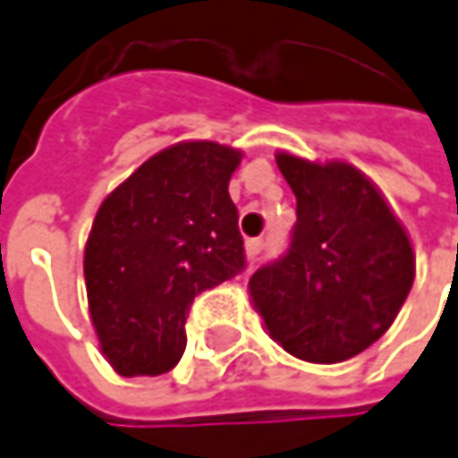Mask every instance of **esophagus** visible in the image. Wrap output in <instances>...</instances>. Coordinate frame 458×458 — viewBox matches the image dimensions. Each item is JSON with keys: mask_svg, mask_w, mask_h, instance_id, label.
<instances>
[{"mask_svg": "<svg viewBox=\"0 0 458 458\" xmlns=\"http://www.w3.org/2000/svg\"><path fill=\"white\" fill-rule=\"evenodd\" d=\"M246 253H249L250 261H259V256L264 253V241L261 238H250L246 243Z\"/></svg>", "mask_w": 458, "mask_h": 458, "instance_id": "esophagus-1", "label": "esophagus"}]
</instances>
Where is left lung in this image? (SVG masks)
<instances>
[{"mask_svg":"<svg viewBox=\"0 0 458 458\" xmlns=\"http://www.w3.org/2000/svg\"><path fill=\"white\" fill-rule=\"evenodd\" d=\"M276 166L297 197V223L287 253L250 276V302L292 356L346 361L379 341L408 300V230L351 164L276 153Z\"/></svg>","mask_w":458,"mask_h":458,"instance_id":"obj_1","label":"left lung"}]
</instances>
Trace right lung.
I'll list each match as a JSON object with an SVG mask.
<instances>
[{
	"instance_id": "add662e5",
	"label": "right lung",
	"mask_w": 458,
	"mask_h": 458,
	"mask_svg": "<svg viewBox=\"0 0 458 458\" xmlns=\"http://www.w3.org/2000/svg\"><path fill=\"white\" fill-rule=\"evenodd\" d=\"M241 150L184 140L150 156L107 194L84 249L91 326L112 369L176 367L194 297L246 267L228 182Z\"/></svg>"
}]
</instances>
